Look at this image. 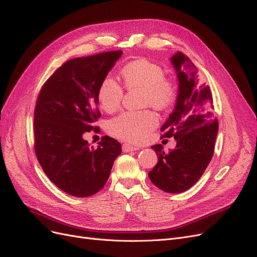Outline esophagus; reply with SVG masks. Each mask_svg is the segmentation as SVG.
I'll list each match as a JSON object with an SVG mask.
<instances>
[{
    "label": "esophagus",
    "mask_w": 257,
    "mask_h": 257,
    "mask_svg": "<svg viewBox=\"0 0 257 257\" xmlns=\"http://www.w3.org/2000/svg\"><path fill=\"white\" fill-rule=\"evenodd\" d=\"M121 149H122L123 153H131V151H137V150H139L140 148H139V147H136V146H132V145H130V144H122Z\"/></svg>",
    "instance_id": "obj_1"
}]
</instances>
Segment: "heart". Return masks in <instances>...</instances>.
<instances>
[{
  "label": "heart",
  "instance_id": "b5f03b06",
  "mask_svg": "<svg viewBox=\"0 0 257 257\" xmlns=\"http://www.w3.org/2000/svg\"><path fill=\"white\" fill-rule=\"evenodd\" d=\"M120 75L127 89L142 88V99L145 106L150 104L158 110H166L177 98L178 84L165 76L160 64L146 58L135 59L122 66ZM123 89L111 77L102 79L97 92L100 107L107 112L115 110L122 100ZM158 125L156 114L148 109L126 111L108 122L111 136L130 143L144 142Z\"/></svg>",
  "mask_w": 257,
  "mask_h": 257
}]
</instances>
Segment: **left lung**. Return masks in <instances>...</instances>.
<instances>
[{
    "mask_svg": "<svg viewBox=\"0 0 257 257\" xmlns=\"http://www.w3.org/2000/svg\"><path fill=\"white\" fill-rule=\"evenodd\" d=\"M170 60L177 71L179 93L175 110L161 131L165 138H175L177 145L169 153L161 144L151 147L158 163L148 177L162 191L177 194L192 187L211 162L218 120L210 87L199 79L195 64L183 53H177Z\"/></svg>",
    "mask_w": 257,
    "mask_h": 257,
    "instance_id": "left-lung-1",
    "label": "left lung"
}]
</instances>
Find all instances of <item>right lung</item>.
<instances>
[{
  "label": "right lung",
  "instance_id": "obj_1",
  "mask_svg": "<svg viewBox=\"0 0 257 257\" xmlns=\"http://www.w3.org/2000/svg\"><path fill=\"white\" fill-rule=\"evenodd\" d=\"M121 51L68 60L42 85L34 112L35 153L45 175L61 191L89 197L108 181L121 153L116 140L102 137L94 148L83 140L100 117L97 92Z\"/></svg>",
  "mask_w": 257,
  "mask_h": 257
}]
</instances>
